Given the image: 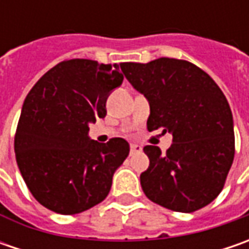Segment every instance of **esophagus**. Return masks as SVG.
Masks as SVG:
<instances>
[{
    "instance_id": "esophagus-1",
    "label": "esophagus",
    "mask_w": 249,
    "mask_h": 249,
    "mask_svg": "<svg viewBox=\"0 0 249 249\" xmlns=\"http://www.w3.org/2000/svg\"><path fill=\"white\" fill-rule=\"evenodd\" d=\"M141 147L140 145H137V144H131L130 145V155H134V154H139V152H141Z\"/></svg>"
}]
</instances>
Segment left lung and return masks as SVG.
Wrapping results in <instances>:
<instances>
[{"mask_svg": "<svg viewBox=\"0 0 249 249\" xmlns=\"http://www.w3.org/2000/svg\"><path fill=\"white\" fill-rule=\"evenodd\" d=\"M120 69L148 100V131L173 136L165 155L155 145L144 147L149 158L140 176L144 194L183 213L211 204L234 159V124L225 94L208 73L181 59L123 62Z\"/></svg>", "mask_w": 249, "mask_h": 249, "instance_id": "left-lung-1", "label": "left lung"}]
</instances>
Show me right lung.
<instances>
[{"label":"right lung","mask_w":249,"mask_h":249,"mask_svg":"<svg viewBox=\"0 0 249 249\" xmlns=\"http://www.w3.org/2000/svg\"><path fill=\"white\" fill-rule=\"evenodd\" d=\"M122 82L116 63L71 59L27 94L15 136L16 162L30 193L50 211L76 215L109 194L130 145L123 139L91 140L89 124L105 118L107 100Z\"/></svg>","instance_id":"obj_1"}]
</instances>
